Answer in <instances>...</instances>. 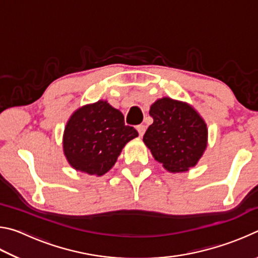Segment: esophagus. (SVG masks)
<instances>
[{"label": "esophagus", "instance_id": "esophagus-1", "mask_svg": "<svg viewBox=\"0 0 258 258\" xmlns=\"http://www.w3.org/2000/svg\"><path fill=\"white\" fill-rule=\"evenodd\" d=\"M137 130H138L140 137H142V135L145 134V132H146V126L145 125H138Z\"/></svg>", "mask_w": 258, "mask_h": 258}]
</instances>
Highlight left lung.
I'll list each match as a JSON object with an SVG mask.
<instances>
[{
  "instance_id": "1",
  "label": "left lung",
  "mask_w": 258,
  "mask_h": 258,
  "mask_svg": "<svg viewBox=\"0 0 258 258\" xmlns=\"http://www.w3.org/2000/svg\"><path fill=\"white\" fill-rule=\"evenodd\" d=\"M154 118L143 142L154 158L171 173L197 165L207 147V125L190 104L171 98L158 99L150 107Z\"/></svg>"
}]
</instances>
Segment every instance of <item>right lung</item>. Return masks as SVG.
Returning a JSON list of instances; mask_svg holds the SVG:
<instances>
[{"instance_id":"obj_1","label":"right lung","mask_w":258,"mask_h":258,"mask_svg":"<svg viewBox=\"0 0 258 258\" xmlns=\"http://www.w3.org/2000/svg\"><path fill=\"white\" fill-rule=\"evenodd\" d=\"M138 135L137 130L125 125L118 109L100 100L78 108L71 116L63 132V154L76 171L101 176Z\"/></svg>"}]
</instances>
